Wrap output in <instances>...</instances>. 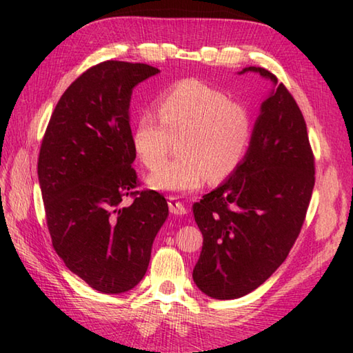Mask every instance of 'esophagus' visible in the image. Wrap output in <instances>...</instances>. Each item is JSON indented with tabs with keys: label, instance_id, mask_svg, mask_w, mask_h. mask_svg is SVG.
<instances>
[{
	"label": "esophagus",
	"instance_id": "esophagus-1",
	"mask_svg": "<svg viewBox=\"0 0 353 353\" xmlns=\"http://www.w3.org/2000/svg\"><path fill=\"white\" fill-rule=\"evenodd\" d=\"M168 207H170L171 213L176 214V216H182V214L187 213V210H185L183 203L181 201H177V197H174V196L168 197Z\"/></svg>",
	"mask_w": 353,
	"mask_h": 353
}]
</instances>
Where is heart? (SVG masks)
Masks as SVG:
<instances>
[{"label":"heart","instance_id":"obj_1","mask_svg":"<svg viewBox=\"0 0 353 353\" xmlns=\"http://www.w3.org/2000/svg\"><path fill=\"white\" fill-rule=\"evenodd\" d=\"M156 112L142 111L132 123L134 152L148 170L161 163L170 139L179 137V157L148 177L151 188L190 193L208 176L223 181L239 168L253 139L250 108L223 89L199 79L172 83L156 100Z\"/></svg>","mask_w":353,"mask_h":353}]
</instances>
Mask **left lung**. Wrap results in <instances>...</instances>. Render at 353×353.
<instances>
[{"label": "left lung", "mask_w": 353, "mask_h": 353, "mask_svg": "<svg viewBox=\"0 0 353 353\" xmlns=\"http://www.w3.org/2000/svg\"><path fill=\"white\" fill-rule=\"evenodd\" d=\"M278 85L264 68H248ZM315 187V156L305 120L279 83L261 106L250 150L221 187L194 203L203 247L193 270L216 299L253 292L285 261L305 221Z\"/></svg>", "instance_id": "1"}]
</instances>
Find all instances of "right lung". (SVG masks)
Returning a JSON list of instances; mask_svg holds the SVG:
<instances>
[{"label": "right lung", "mask_w": 353, "mask_h": 353, "mask_svg": "<svg viewBox=\"0 0 353 353\" xmlns=\"http://www.w3.org/2000/svg\"><path fill=\"white\" fill-rule=\"evenodd\" d=\"M157 72L117 60L89 68L60 97L41 142L38 181L54 250L101 293L140 283L168 216L162 194L137 191L128 114L132 88Z\"/></svg>", "instance_id": "add662e5"}]
</instances>
